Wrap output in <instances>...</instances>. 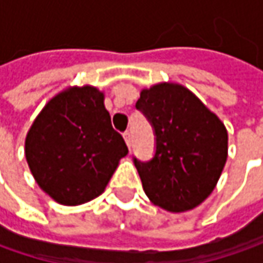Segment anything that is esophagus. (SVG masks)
<instances>
[{"instance_id":"obj_1","label":"esophagus","mask_w":263,"mask_h":263,"mask_svg":"<svg viewBox=\"0 0 263 263\" xmlns=\"http://www.w3.org/2000/svg\"><path fill=\"white\" fill-rule=\"evenodd\" d=\"M123 136H124V140H126L127 146H128V147L132 146V133H130L128 130H126V132L123 133Z\"/></svg>"}]
</instances>
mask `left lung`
I'll return each instance as SVG.
<instances>
[{
	"mask_svg": "<svg viewBox=\"0 0 263 263\" xmlns=\"http://www.w3.org/2000/svg\"><path fill=\"white\" fill-rule=\"evenodd\" d=\"M136 109L155 136L154 157H133L146 196L171 212L200 205L215 189L227 161L224 124L189 89L171 83L142 90Z\"/></svg>",
	"mask_w": 263,
	"mask_h": 263,
	"instance_id": "obj_1",
	"label": "left lung"
}]
</instances>
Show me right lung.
<instances>
[{
	"label": "right lung",
	"mask_w": 263,
	"mask_h": 263,
	"mask_svg": "<svg viewBox=\"0 0 263 263\" xmlns=\"http://www.w3.org/2000/svg\"><path fill=\"white\" fill-rule=\"evenodd\" d=\"M127 152L111 126L104 95L90 86L52 98L26 137V159L36 183L70 206L99 196Z\"/></svg>",
	"instance_id": "add662e5"
}]
</instances>
